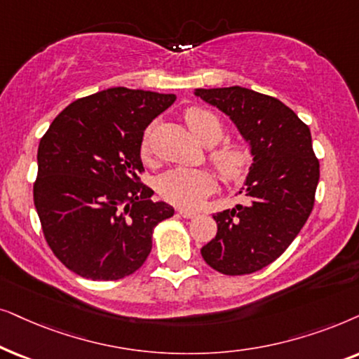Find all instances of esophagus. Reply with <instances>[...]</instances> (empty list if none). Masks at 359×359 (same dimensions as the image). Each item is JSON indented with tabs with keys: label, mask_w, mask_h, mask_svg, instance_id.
Segmentation results:
<instances>
[{
	"label": "esophagus",
	"mask_w": 359,
	"mask_h": 359,
	"mask_svg": "<svg viewBox=\"0 0 359 359\" xmlns=\"http://www.w3.org/2000/svg\"><path fill=\"white\" fill-rule=\"evenodd\" d=\"M179 215H180V217H182V218H194V217H195V215H197V213H195V212H192V210H185V208H179Z\"/></svg>",
	"instance_id": "34e87169"
}]
</instances>
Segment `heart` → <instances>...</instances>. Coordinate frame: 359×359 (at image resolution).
Masks as SVG:
<instances>
[{"instance_id": "b5f03b06", "label": "heart", "mask_w": 359, "mask_h": 359, "mask_svg": "<svg viewBox=\"0 0 359 359\" xmlns=\"http://www.w3.org/2000/svg\"><path fill=\"white\" fill-rule=\"evenodd\" d=\"M184 121L190 133L205 146L217 144L223 136V124L217 114L205 108L192 107L184 113ZM151 151L149 133L142 137L141 154ZM208 161L223 182L238 184L250 174L255 152L246 140H229L208 152ZM213 174L205 169H174L165 172L157 180L161 197L172 205L194 208L212 192Z\"/></svg>"}]
</instances>
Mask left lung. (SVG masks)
<instances>
[{"label":"left lung","mask_w":359,"mask_h":359,"mask_svg":"<svg viewBox=\"0 0 359 359\" xmlns=\"http://www.w3.org/2000/svg\"><path fill=\"white\" fill-rule=\"evenodd\" d=\"M195 95L235 121L255 152L240 194L245 205L215 213L218 231L200 252L224 276L251 274L274 262L312 213L320 162L309 126L283 102L243 87Z\"/></svg>","instance_id":"obj_1"}]
</instances>
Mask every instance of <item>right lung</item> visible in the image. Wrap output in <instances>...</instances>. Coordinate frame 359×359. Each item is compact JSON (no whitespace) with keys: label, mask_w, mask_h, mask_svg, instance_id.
<instances>
[{"label":"right lung","mask_w":359,"mask_h":359,"mask_svg":"<svg viewBox=\"0 0 359 359\" xmlns=\"http://www.w3.org/2000/svg\"><path fill=\"white\" fill-rule=\"evenodd\" d=\"M175 95L124 87L70 103L37 151L34 205L57 259L92 280L131 276L149 256L152 233L174 208L141 182V142Z\"/></svg>","instance_id":"add662e5"}]
</instances>
